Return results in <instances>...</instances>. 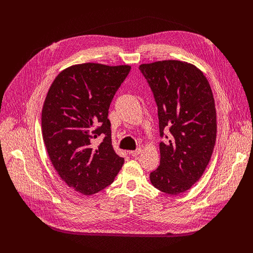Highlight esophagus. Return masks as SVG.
<instances>
[{"label":"esophagus","instance_id":"1","mask_svg":"<svg viewBox=\"0 0 253 253\" xmlns=\"http://www.w3.org/2000/svg\"><path fill=\"white\" fill-rule=\"evenodd\" d=\"M141 152H142V150H141L140 148H138V149H136L135 151H131L130 154H131L132 156H137V155H139Z\"/></svg>","mask_w":253,"mask_h":253}]
</instances>
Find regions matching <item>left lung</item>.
Returning <instances> with one entry per match:
<instances>
[{
  "label": "left lung",
  "instance_id": "1",
  "mask_svg": "<svg viewBox=\"0 0 253 253\" xmlns=\"http://www.w3.org/2000/svg\"><path fill=\"white\" fill-rule=\"evenodd\" d=\"M158 106L160 165L151 172L156 189L178 195L191 189L210 161L216 140V112L210 85L195 65L163 60L139 65ZM170 132L169 136L164 131Z\"/></svg>",
  "mask_w": 253,
  "mask_h": 253
}]
</instances>
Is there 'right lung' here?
I'll use <instances>...</instances> for the list:
<instances>
[{
  "mask_svg": "<svg viewBox=\"0 0 253 253\" xmlns=\"http://www.w3.org/2000/svg\"><path fill=\"white\" fill-rule=\"evenodd\" d=\"M129 65L82 63L63 70L49 88L42 110V133L53 167L83 195L110 185L124 164L112 145L110 104ZM105 137L96 149L91 142Z\"/></svg>",
  "mask_w": 253,
  "mask_h": 253,
  "instance_id": "obj_1",
  "label": "right lung"
}]
</instances>
